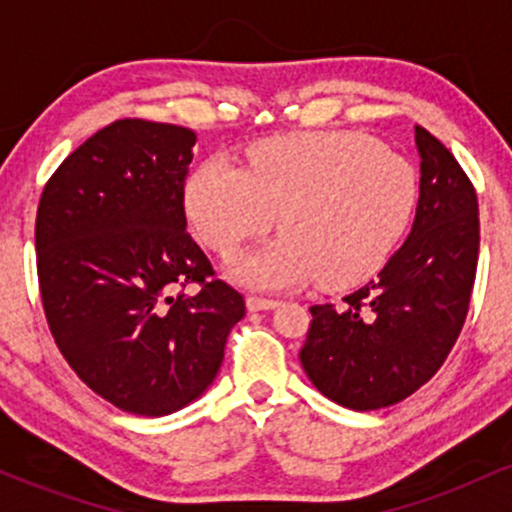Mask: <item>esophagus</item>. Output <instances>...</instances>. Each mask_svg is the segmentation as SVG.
I'll return each instance as SVG.
<instances>
[{
  "instance_id": "1",
  "label": "esophagus",
  "mask_w": 512,
  "mask_h": 512,
  "mask_svg": "<svg viewBox=\"0 0 512 512\" xmlns=\"http://www.w3.org/2000/svg\"><path fill=\"white\" fill-rule=\"evenodd\" d=\"M245 305H248L250 313H257V310H272L276 308V301H272V298H262V296H248L245 298Z\"/></svg>"
}]
</instances>
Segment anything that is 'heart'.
<instances>
[{
	"label": "heart",
	"mask_w": 512,
	"mask_h": 512,
	"mask_svg": "<svg viewBox=\"0 0 512 512\" xmlns=\"http://www.w3.org/2000/svg\"><path fill=\"white\" fill-rule=\"evenodd\" d=\"M419 180L404 156L354 132L269 139L248 170L207 158L187 182L185 209L221 255L267 233L284 236L236 257L228 274L250 289L310 284L344 289L378 272L414 214Z\"/></svg>",
	"instance_id": "1"
}]
</instances>
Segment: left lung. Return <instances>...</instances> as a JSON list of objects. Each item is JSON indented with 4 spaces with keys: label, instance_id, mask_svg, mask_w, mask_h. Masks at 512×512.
Masks as SVG:
<instances>
[{
    "label": "left lung",
    "instance_id": "left-lung-1",
    "mask_svg": "<svg viewBox=\"0 0 512 512\" xmlns=\"http://www.w3.org/2000/svg\"><path fill=\"white\" fill-rule=\"evenodd\" d=\"M414 139L419 204L404 245L342 303L310 308L301 366L322 395L354 411L392 407L436 375L477 274V192L431 132L416 125Z\"/></svg>",
    "mask_w": 512,
    "mask_h": 512
}]
</instances>
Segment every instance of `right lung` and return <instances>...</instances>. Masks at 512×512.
<instances>
[{"label": "right lung", "instance_id": "obj_1", "mask_svg": "<svg viewBox=\"0 0 512 512\" xmlns=\"http://www.w3.org/2000/svg\"><path fill=\"white\" fill-rule=\"evenodd\" d=\"M197 134L149 120L98 129L55 170L35 219L45 317L62 356L96 395L166 416L209 390L238 291L187 233L185 178ZM199 283L195 297L172 296Z\"/></svg>", "mask_w": 512, "mask_h": 512}]
</instances>
